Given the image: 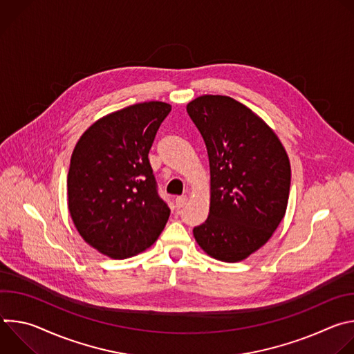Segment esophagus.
Listing matches in <instances>:
<instances>
[{"mask_svg": "<svg viewBox=\"0 0 354 354\" xmlns=\"http://www.w3.org/2000/svg\"><path fill=\"white\" fill-rule=\"evenodd\" d=\"M175 203H176V207H178V209L185 207L186 203H187V196H178L176 200H175Z\"/></svg>", "mask_w": 354, "mask_h": 354, "instance_id": "obj_1", "label": "esophagus"}]
</instances>
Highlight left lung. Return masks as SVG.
Listing matches in <instances>:
<instances>
[{
  "label": "left lung",
  "instance_id": "8db88e82",
  "mask_svg": "<svg viewBox=\"0 0 354 354\" xmlns=\"http://www.w3.org/2000/svg\"><path fill=\"white\" fill-rule=\"evenodd\" d=\"M209 154L207 220L193 228L218 261L239 262L263 246L284 217L291 169L273 130L230 96L203 95L186 108Z\"/></svg>",
  "mask_w": 354,
  "mask_h": 354
}]
</instances>
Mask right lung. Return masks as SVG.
I'll list each match as a JSON object with an SVG mask.
<instances>
[{
	"mask_svg": "<svg viewBox=\"0 0 354 354\" xmlns=\"http://www.w3.org/2000/svg\"><path fill=\"white\" fill-rule=\"evenodd\" d=\"M169 112L164 102L131 105L97 120L74 148L68 209L80 235L100 254L113 259L140 254L169 218L148 160Z\"/></svg>",
	"mask_w": 354,
	"mask_h": 354,
	"instance_id": "add662e5",
	"label": "right lung"
}]
</instances>
